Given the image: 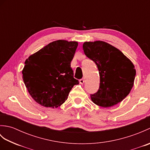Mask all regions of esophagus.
<instances>
[{"mask_svg":"<svg viewBox=\"0 0 150 150\" xmlns=\"http://www.w3.org/2000/svg\"><path fill=\"white\" fill-rule=\"evenodd\" d=\"M79 82H80V83H81V84H83L84 83V82H85L84 79H80V81H79Z\"/></svg>","mask_w":150,"mask_h":150,"instance_id":"esophagus-1","label":"esophagus"}]
</instances>
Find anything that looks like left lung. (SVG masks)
Wrapping results in <instances>:
<instances>
[{
	"label": "left lung",
	"instance_id": "1",
	"mask_svg": "<svg viewBox=\"0 0 150 150\" xmlns=\"http://www.w3.org/2000/svg\"><path fill=\"white\" fill-rule=\"evenodd\" d=\"M84 54L96 64L100 75L97 92L91 99L98 106L109 108L126 97L134 83L135 66L119 50L103 41L85 42Z\"/></svg>",
	"mask_w": 150,
	"mask_h": 150
}]
</instances>
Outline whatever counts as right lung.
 <instances>
[{
    "label": "right lung",
    "mask_w": 150,
    "mask_h": 150,
    "mask_svg": "<svg viewBox=\"0 0 150 150\" xmlns=\"http://www.w3.org/2000/svg\"><path fill=\"white\" fill-rule=\"evenodd\" d=\"M77 46L75 41H53L26 60L22 79L31 97L41 106H60L73 86L79 84L71 68Z\"/></svg>",
    "instance_id": "add662e5"
}]
</instances>
